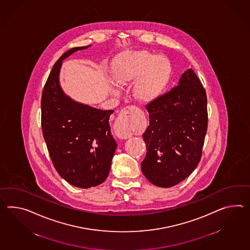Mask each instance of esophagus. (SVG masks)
Wrapping results in <instances>:
<instances>
[{
    "instance_id": "34e87169",
    "label": "esophagus",
    "mask_w": 250,
    "mask_h": 250,
    "mask_svg": "<svg viewBox=\"0 0 250 250\" xmlns=\"http://www.w3.org/2000/svg\"><path fill=\"white\" fill-rule=\"evenodd\" d=\"M138 110L136 106L130 105L125 107L120 112L115 124V132L118 137L126 139L132 135L131 125L137 117Z\"/></svg>"
}]
</instances>
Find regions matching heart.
<instances>
[{"label":"heart","mask_w":250,"mask_h":250,"mask_svg":"<svg viewBox=\"0 0 250 250\" xmlns=\"http://www.w3.org/2000/svg\"><path fill=\"white\" fill-rule=\"evenodd\" d=\"M170 70V63L165 57L146 50L124 52L113 62V73L119 83L141 76L134 86V94L143 101H151L159 96L168 81Z\"/></svg>","instance_id":"1"}]
</instances>
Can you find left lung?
I'll return each mask as SVG.
<instances>
[{"label":"left lung","mask_w":250,"mask_h":250,"mask_svg":"<svg viewBox=\"0 0 250 250\" xmlns=\"http://www.w3.org/2000/svg\"><path fill=\"white\" fill-rule=\"evenodd\" d=\"M146 108L150 123L143 134L147 152L142 171L153 185L172 187L189 176L201 161L208 128L206 91L189 68L179 85Z\"/></svg>","instance_id":"8db88e82"}]
</instances>
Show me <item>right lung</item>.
<instances>
[{
	"label": "right lung",
	"instance_id": "add662e5",
	"mask_svg": "<svg viewBox=\"0 0 250 250\" xmlns=\"http://www.w3.org/2000/svg\"><path fill=\"white\" fill-rule=\"evenodd\" d=\"M85 47L67 50L57 61L43 87L42 127L56 170L71 185L87 189L108 176L116 143L109 126L113 110H100L75 102L61 89L62 61Z\"/></svg>",
	"mask_w": 250,
	"mask_h": 250
}]
</instances>
